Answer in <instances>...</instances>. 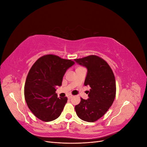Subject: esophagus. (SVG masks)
Segmentation results:
<instances>
[{
    "label": "esophagus",
    "mask_w": 147,
    "mask_h": 147,
    "mask_svg": "<svg viewBox=\"0 0 147 147\" xmlns=\"http://www.w3.org/2000/svg\"><path fill=\"white\" fill-rule=\"evenodd\" d=\"M67 97L68 99H71L73 97V95H72L71 94H67Z\"/></svg>",
    "instance_id": "obj_1"
}]
</instances>
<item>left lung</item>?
Masks as SVG:
<instances>
[{"label": "left lung", "instance_id": "obj_1", "mask_svg": "<svg viewBox=\"0 0 147 147\" xmlns=\"http://www.w3.org/2000/svg\"><path fill=\"white\" fill-rule=\"evenodd\" d=\"M87 69L84 85L90 87L89 98H81L75 105L77 116L87 122H94L101 118L112 106L116 95V82L109 65L103 59L91 55L74 59Z\"/></svg>", "mask_w": 147, "mask_h": 147}]
</instances>
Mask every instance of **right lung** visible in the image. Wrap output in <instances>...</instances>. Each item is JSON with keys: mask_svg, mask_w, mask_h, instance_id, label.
Segmentation results:
<instances>
[{"mask_svg": "<svg viewBox=\"0 0 147 147\" xmlns=\"http://www.w3.org/2000/svg\"><path fill=\"white\" fill-rule=\"evenodd\" d=\"M74 64L72 60L47 55L40 57L30 69L24 85L25 100L42 121H53L61 114L67 97H57L56 86H61L66 70Z\"/></svg>", "mask_w": 147, "mask_h": 147, "instance_id": "right-lung-1", "label": "right lung"}]
</instances>
